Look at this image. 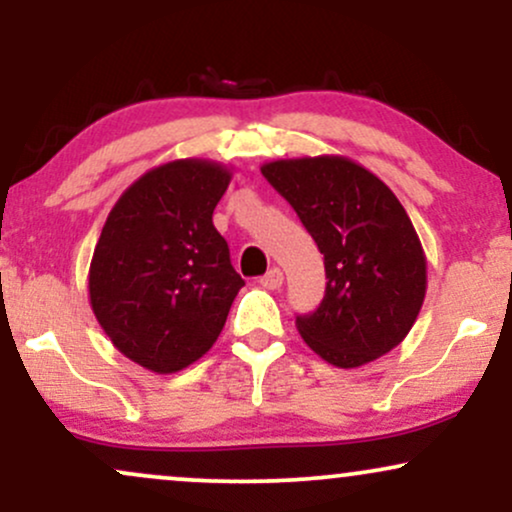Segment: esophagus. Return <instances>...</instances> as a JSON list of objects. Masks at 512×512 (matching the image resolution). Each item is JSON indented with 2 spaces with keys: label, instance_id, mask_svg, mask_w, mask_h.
<instances>
[{
  "label": "esophagus",
  "instance_id": "1",
  "mask_svg": "<svg viewBox=\"0 0 512 512\" xmlns=\"http://www.w3.org/2000/svg\"><path fill=\"white\" fill-rule=\"evenodd\" d=\"M260 284L264 286V289H269V291L279 289V286L284 284V272H281L279 267H272V269H269L267 274L262 276V279H260Z\"/></svg>",
  "mask_w": 512,
  "mask_h": 512
}]
</instances>
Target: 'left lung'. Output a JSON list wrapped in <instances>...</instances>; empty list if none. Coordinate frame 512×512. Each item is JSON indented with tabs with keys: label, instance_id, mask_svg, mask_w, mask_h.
I'll return each instance as SVG.
<instances>
[{
	"label": "left lung",
	"instance_id": "left-lung-1",
	"mask_svg": "<svg viewBox=\"0 0 512 512\" xmlns=\"http://www.w3.org/2000/svg\"><path fill=\"white\" fill-rule=\"evenodd\" d=\"M325 255V298L296 327L337 368L375 361L407 337L426 296V255L395 192L344 156L264 163Z\"/></svg>",
	"mask_w": 512,
	"mask_h": 512
}]
</instances>
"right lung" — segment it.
I'll return each mask as SVG.
<instances>
[{
    "mask_svg": "<svg viewBox=\"0 0 512 512\" xmlns=\"http://www.w3.org/2000/svg\"><path fill=\"white\" fill-rule=\"evenodd\" d=\"M231 170L202 158L163 163L108 214L91 269L96 320L129 361L175 373L202 358L245 281L214 228Z\"/></svg>",
    "mask_w": 512,
    "mask_h": 512,
    "instance_id": "obj_1",
    "label": "right lung"
}]
</instances>
